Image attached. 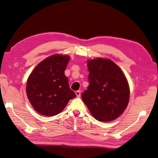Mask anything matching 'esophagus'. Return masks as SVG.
<instances>
[{"label": "esophagus", "instance_id": "obj_1", "mask_svg": "<svg viewBox=\"0 0 158 158\" xmlns=\"http://www.w3.org/2000/svg\"><path fill=\"white\" fill-rule=\"evenodd\" d=\"M75 94L77 97H80V96H81V92L80 91H76Z\"/></svg>", "mask_w": 158, "mask_h": 158}]
</instances>
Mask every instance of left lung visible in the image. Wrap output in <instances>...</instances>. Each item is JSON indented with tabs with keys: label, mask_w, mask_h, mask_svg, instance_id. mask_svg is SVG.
Here are the masks:
<instances>
[{
	"label": "left lung",
	"mask_w": 158,
	"mask_h": 158,
	"mask_svg": "<svg viewBox=\"0 0 158 158\" xmlns=\"http://www.w3.org/2000/svg\"><path fill=\"white\" fill-rule=\"evenodd\" d=\"M88 89L82 93L83 101L100 122H110L119 117L127 106L129 85L116 64L109 59L88 61Z\"/></svg>",
	"instance_id": "obj_1"
}]
</instances>
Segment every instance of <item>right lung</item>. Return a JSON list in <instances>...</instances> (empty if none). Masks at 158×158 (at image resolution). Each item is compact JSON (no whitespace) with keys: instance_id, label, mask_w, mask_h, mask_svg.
I'll return each mask as SVG.
<instances>
[{"instance_id":"1","label":"right lung","mask_w":158,"mask_h":158,"mask_svg":"<svg viewBox=\"0 0 158 158\" xmlns=\"http://www.w3.org/2000/svg\"><path fill=\"white\" fill-rule=\"evenodd\" d=\"M69 60V56L66 55L49 56L39 63L30 75L26 94L32 106L41 115H57L70 99L76 97L64 75Z\"/></svg>"}]
</instances>
